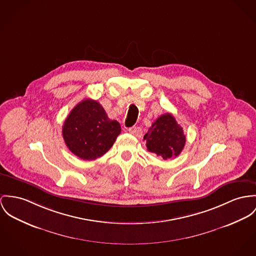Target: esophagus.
<instances>
[{
	"label": "esophagus",
	"instance_id": "esophagus-1",
	"mask_svg": "<svg viewBox=\"0 0 256 256\" xmlns=\"http://www.w3.org/2000/svg\"><path fill=\"white\" fill-rule=\"evenodd\" d=\"M128 132L139 138V136H141V134H142V130H141L139 126H132V128H128Z\"/></svg>",
	"mask_w": 256,
	"mask_h": 256
}]
</instances>
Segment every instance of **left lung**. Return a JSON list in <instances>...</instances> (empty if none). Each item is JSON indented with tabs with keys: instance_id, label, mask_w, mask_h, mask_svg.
Listing matches in <instances>:
<instances>
[{
	"instance_id": "8db88e82",
	"label": "left lung",
	"mask_w": 256,
	"mask_h": 256,
	"mask_svg": "<svg viewBox=\"0 0 256 256\" xmlns=\"http://www.w3.org/2000/svg\"><path fill=\"white\" fill-rule=\"evenodd\" d=\"M143 139L146 141L147 150L164 160L177 157L186 142L183 128L170 113L160 116Z\"/></svg>"
}]
</instances>
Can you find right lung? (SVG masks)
Wrapping results in <instances>:
<instances>
[{"mask_svg":"<svg viewBox=\"0 0 256 256\" xmlns=\"http://www.w3.org/2000/svg\"><path fill=\"white\" fill-rule=\"evenodd\" d=\"M120 130L118 122L108 118L100 103L92 99L77 104L62 126L68 149L86 160L103 156L113 146Z\"/></svg>","mask_w":256,"mask_h":256,"instance_id":"add662e5","label":"right lung"}]
</instances>
